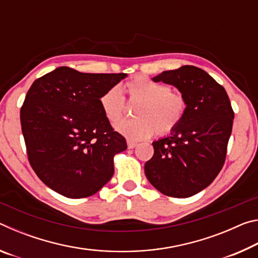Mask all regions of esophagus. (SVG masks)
Listing matches in <instances>:
<instances>
[{
    "instance_id": "1",
    "label": "esophagus",
    "mask_w": 258,
    "mask_h": 258,
    "mask_svg": "<svg viewBox=\"0 0 258 258\" xmlns=\"http://www.w3.org/2000/svg\"><path fill=\"white\" fill-rule=\"evenodd\" d=\"M137 145H138V143L135 142V141H131V140H128V141H127V147H128V149H133V148L137 147Z\"/></svg>"
}]
</instances>
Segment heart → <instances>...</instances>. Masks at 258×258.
Returning a JSON list of instances; mask_svg holds the SVG:
<instances>
[{
    "label": "heart",
    "mask_w": 258,
    "mask_h": 258,
    "mask_svg": "<svg viewBox=\"0 0 258 258\" xmlns=\"http://www.w3.org/2000/svg\"><path fill=\"white\" fill-rule=\"evenodd\" d=\"M133 109L135 118L115 124L117 132L130 140H142L154 132L166 135L173 132L184 118L186 100L184 95L164 83L147 76H137L124 86ZM103 115L110 123H116L124 115L125 101L118 87L112 86L104 91L99 99Z\"/></svg>",
    "instance_id": "1"
}]
</instances>
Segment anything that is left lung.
<instances>
[{"label":"left lung","instance_id":"1","mask_svg":"<svg viewBox=\"0 0 258 258\" xmlns=\"http://www.w3.org/2000/svg\"><path fill=\"white\" fill-rule=\"evenodd\" d=\"M152 80L175 86L187 106L180 125L152 142L155 152L145 165L146 176L161 194L191 197L223 167L234 112L224 87L198 67L182 66Z\"/></svg>","mask_w":258,"mask_h":258}]
</instances>
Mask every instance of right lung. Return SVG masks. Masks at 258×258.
<instances>
[{
  "label": "right lung",
  "mask_w": 258,
  "mask_h": 258,
  "mask_svg": "<svg viewBox=\"0 0 258 258\" xmlns=\"http://www.w3.org/2000/svg\"><path fill=\"white\" fill-rule=\"evenodd\" d=\"M126 76L58 67L30 86L20 110L21 130L29 164L50 189L85 198L112 177L113 157L127 145L99 99Z\"/></svg>",
  "instance_id": "1"
}]
</instances>
